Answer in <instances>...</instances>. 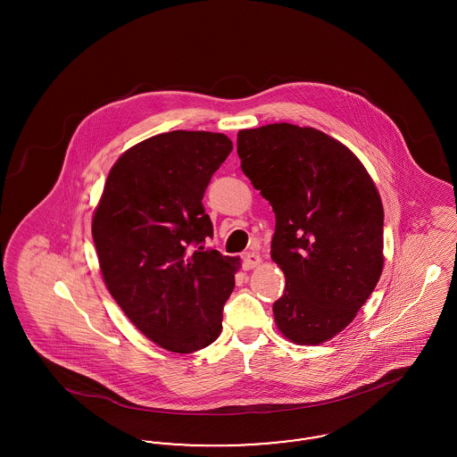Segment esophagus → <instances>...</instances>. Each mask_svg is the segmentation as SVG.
I'll list each match as a JSON object with an SVG mask.
<instances>
[{"label":"esophagus","mask_w":457,"mask_h":457,"mask_svg":"<svg viewBox=\"0 0 457 457\" xmlns=\"http://www.w3.org/2000/svg\"><path fill=\"white\" fill-rule=\"evenodd\" d=\"M261 263V257L255 253V252H246L243 255V269L245 270H250L253 267H257Z\"/></svg>","instance_id":"obj_1"}]
</instances>
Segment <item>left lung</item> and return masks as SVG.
Listing matches in <instances>:
<instances>
[{"label":"left lung","instance_id":"left-lung-1","mask_svg":"<svg viewBox=\"0 0 457 457\" xmlns=\"http://www.w3.org/2000/svg\"><path fill=\"white\" fill-rule=\"evenodd\" d=\"M238 155L276 214L270 255L286 278L276 324L296 345H320L351 324L380 279L378 192L358 157L315 129L241 130Z\"/></svg>","mask_w":457,"mask_h":457}]
</instances>
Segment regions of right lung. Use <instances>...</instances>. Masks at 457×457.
Masks as SVG:
<instances>
[{"label": "right lung", "mask_w": 457, "mask_h": 457, "mask_svg": "<svg viewBox=\"0 0 457 457\" xmlns=\"http://www.w3.org/2000/svg\"><path fill=\"white\" fill-rule=\"evenodd\" d=\"M233 151L212 131L174 130L123 154L109 171L92 238L111 296L161 348L212 345L235 289L237 257L207 248L214 237L202 198Z\"/></svg>", "instance_id": "obj_1"}]
</instances>
